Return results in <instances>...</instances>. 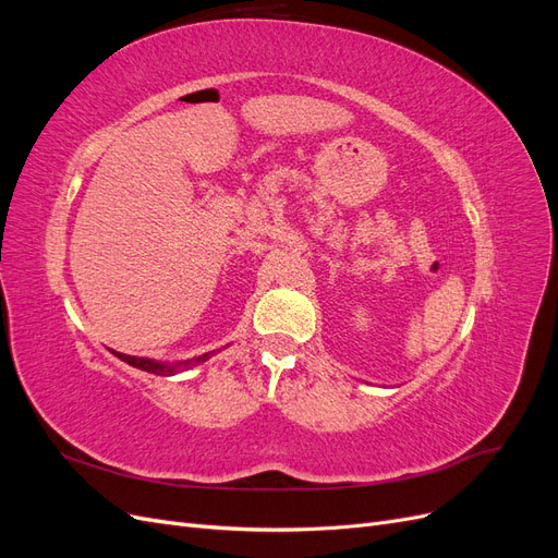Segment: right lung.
<instances>
[{"instance_id":"obj_1","label":"right lung","mask_w":558,"mask_h":558,"mask_svg":"<svg viewBox=\"0 0 558 558\" xmlns=\"http://www.w3.org/2000/svg\"><path fill=\"white\" fill-rule=\"evenodd\" d=\"M118 359L125 361L128 365L144 369V373L150 375H160V377H170L181 373V369H189L193 365H199L202 361L209 359V353H202V356H195L191 361H179V363H162V361H154V359H134V356H123V353H118Z\"/></svg>"}]
</instances>
